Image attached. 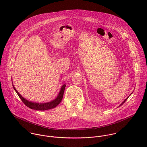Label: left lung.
Wrapping results in <instances>:
<instances>
[{"instance_id":"1","label":"left lung","mask_w":147,"mask_h":147,"mask_svg":"<svg viewBox=\"0 0 147 147\" xmlns=\"http://www.w3.org/2000/svg\"><path fill=\"white\" fill-rule=\"evenodd\" d=\"M128 97H129V96H128ZM128 97H127V98H126V100H125V101H123V102H122V104H121V105H119V106H121V105H123V104H124V103H125V102H126V100H127V98H128Z\"/></svg>"}]
</instances>
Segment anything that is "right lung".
Wrapping results in <instances>:
<instances>
[{
  "instance_id": "right-lung-1",
  "label": "right lung",
  "mask_w": 147,
  "mask_h": 147,
  "mask_svg": "<svg viewBox=\"0 0 147 147\" xmlns=\"http://www.w3.org/2000/svg\"><path fill=\"white\" fill-rule=\"evenodd\" d=\"M13 89H15V90L16 91V92L17 93L18 95L19 96V97L21 99V101H22V102L26 106H28V107H29L32 109L37 110H47L51 109L55 107L56 106H57L61 103V101L62 100V98H63V94H64V89H65V85L64 84L63 86L61 87V90H60L57 97L55 100H54L53 101H52L51 102L43 103V104H42V103L41 104L36 103V102H31V101H29L28 100H26L25 98H24L22 96L20 95V94L15 89L13 85Z\"/></svg>"
}]
</instances>
